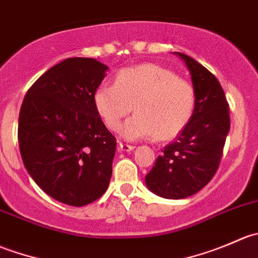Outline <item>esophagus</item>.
<instances>
[{"instance_id": "obj_1", "label": "esophagus", "mask_w": 258, "mask_h": 258, "mask_svg": "<svg viewBox=\"0 0 258 258\" xmlns=\"http://www.w3.org/2000/svg\"><path fill=\"white\" fill-rule=\"evenodd\" d=\"M118 148L121 151H123V152H130V151H134L135 150V146L127 145V144H122V142H119Z\"/></svg>"}]
</instances>
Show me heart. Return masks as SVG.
<instances>
[{
    "label": "heart",
    "instance_id": "1",
    "mask_svg": "<svg viewBox=\"0 0 258 258\" xmlns=\"http://www.w3.org/2000/svg\"><path fill=\"white\" fill-rule=\"evenodd\" d=\"M134 105L137 113L122 124V137L172 139L191 119L195 92L187 81L153 63L121 70L114 83L103 82L95 92L96 110L111 130L118 128Z\"/></svg>",
    "mask_w": 258,
    "mask_h": 258
}]
</instances>
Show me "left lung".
<instances>
[{
  "label": "left lung",
  "mask_w": 258,
  "mask_h": 258,
  "mask_svg": "<svg viewBox=\"0 0 258 258\" xmlns=\"http://www.w3.org/2000/svg\"><path fill=\"white\" fill-rule=\"evenodd\" d=\"M176 54L191 75L195 110L187 126L163 148L145 177L151 192L170 200L186 199L209 183L220 166L230 131L228 103L218 80L192 57Z\"/></svg>",
  "instance_id": "left-lung-1"
}]
</instances>
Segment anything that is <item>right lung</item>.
Masks as SVG:
<instances>
[{"label":"right lung","mask_w":258,"mask_h":258,"mask_svg":"<svg viewBox=\"0 0 258 258\" xmlns=\"http://www.w3.org/2000/svg\"><path fill=\"white\" fill-rule=\"evenodd\" d=\"M107 70L95 58H66L31 86L21 106L23 165L42 191L70 206L100 199L112 175L116 137L95 106Z\"/></svg>","instance_id":"obj_1"}]
</instances>
